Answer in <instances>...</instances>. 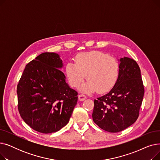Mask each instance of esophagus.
I'll use <instances>...</instances> for the list:
<instances>
[{"label": "esophagus", "instance_id": "1", "mask_svg": "<svg viewBox=\"0 0 160 160\" xmlns=\"http://www.w3.org/2000/svg\"><path fill=\"white\" fill-rule=\"evenodd\" d=\"M86 98H87V97L84 95L80 94V95H78V99H79V100H80V101H83V100H86Z\"/></svg>", "mask_w": 160, "mask_h": 160}]
</instances>
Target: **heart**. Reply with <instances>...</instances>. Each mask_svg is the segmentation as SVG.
Listing matches in <instances>:
<instances>
[{
	"label": "heart",
	"mask_w": 160,
	"mask_h": 160,
	"mask_svg": "<svg viewBox=\"0 0 160 160\" xmlns=\"http://www.w3.org/2000/svg\"><path fill=\"white\" fill-rule=\"evenodd\" d=\"M119 63L113 57L100 51L82 52L75 58V63H67L65 72L70 84L78 88L86 77L88 81L80 87L84 93H98L110 90L119 75Z\"/></svg>",
	"instance_id": "b5f03b06"
}]
</instances>
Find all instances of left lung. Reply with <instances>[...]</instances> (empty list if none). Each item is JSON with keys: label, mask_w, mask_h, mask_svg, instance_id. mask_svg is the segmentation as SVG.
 Instances as JSON below:
<instances>
[{"label": "left lung", "mask_w": 160, "mask_h": 160, "mask_svg": "<svg viewBox=\"0 0 160 160\" xmlns=\"http://www.w3.org/2000/svg\"><path fill=\"white\" fill-rule=\"evenodd\" d=\"M118 61L119 78L107 94L94 100L92 114L96 124L112 133L121 132L136 121L145 93L137 62L126 56Z\"/></svg>", "instance_id": "left-lung-1"}]
</instances>
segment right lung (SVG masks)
Returning <instances> with one entry per match:
<instances>
[{"label": "right lung", "mask_w": 160, "mask_h": 160, "mask_svg": "<svg viewBox=\"0 0 160 160\" xmlns=\"http://www.w3.org/2000/svg\"><path fill=\"white\" fill-rule=\"evenodd\" d=\"M60 56L44 52L28 63L17 88L18 109L23 121L34 130L56 132L68 123L77 92L66 82Z\"/></svg>", "instance_id": "1"}]
</instances>
